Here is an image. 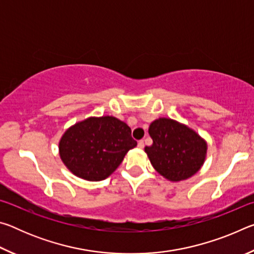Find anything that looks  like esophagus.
<instances>
[{
	"instance_id": "34e87169",
	"label": "esophagus",
	"mask_w": 254,
	"mask_h": 254,
	"mask_svg": "<svg viewBox=\"0 0 254 254\" xmlns=\"http://www.w3.org/2000/svg\"><path fill=\"white\" fill-rule=\"evenodd\" d=\"M137 147H139L140 149H143V148H144V142H143V140H140L139 142H137Z\"/></svg>"
}]
</instances>
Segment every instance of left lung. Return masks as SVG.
I'll use <instances>...</instances> for the list:
<instances>
[{"label": "left lung", "instance_id": "left-lung-1", "mask_svg": "<svg viewBox=\"0 0 254 254\" xmlns=\"http://www.w3.org/2000/svg\"><path fill=\"white\" fill-rule=\"evenodd\" d=\"M153 143L145 147L150 162L170 182L194 176L203 166L207 143L198 133L175 120L160 118L149 127Z\"/></svg>", "mask_w": 254, "mask_h": 254}]
</instances>
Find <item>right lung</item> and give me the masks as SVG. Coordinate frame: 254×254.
<instances>
[{"instance_id": "obj_1", "label": "right lung", "mask_w": 254, "mask_h": 254, "mask_svg": "<svg viewBox=\"0 0 254 254\" xmlns=\"http://www.w3.org/2000/svg\"><path fill=\"white\" fill-rule=\"evenodd\" d=\"M134 147L130 127L107 115L88 118L68 128L59 141V154L77 177L100 182L113 174Z\"/></svg>"}]
</instances>
